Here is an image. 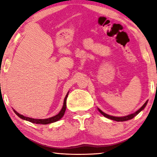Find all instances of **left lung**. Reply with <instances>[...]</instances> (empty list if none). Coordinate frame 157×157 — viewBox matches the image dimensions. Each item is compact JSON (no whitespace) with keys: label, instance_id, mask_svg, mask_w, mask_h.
<instances>
[{"label":"left lung","instance_id":"8db88e82","mask_svg":"<svg viewBox=\"0 0 157 157\" xmlns=\"http://www.w3.org/2000/svg\"><path fill=\"white\" fill-rule=\"evenodd\" d=\"M147 104V101L145 102V104L143 105L141 107L140 109H139L138 111H136V112L134 113H132V114L130 115H128V116H126V117H113V116H110V115H108L106 114V113H105L103 112L102 111H101L99 109H98V111H99V112L101 113L103 116H104L105 117L108 118V119H112V120H114V121H127V120H129V119H132L134 118V117H136V116L138 114V113L140 112L141 110H143L144 109V107L146 106V105Z\"/></svg>","mask_w":157,"mask_h":157}]
</instances>
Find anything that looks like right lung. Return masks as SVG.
<instances>
[{
  "instance_id": "1",
  "label": "right lung",
  "mask_w": 157,
  "mask_h": 157,
  "mask_svg": "<svg viewBox=\"0 0 157 157\" xmlns=\"http://www.w3.org/2000/svg\"><path fill=\"white\" fill-rule=\"evenodd\" d=\"M68 94L66 96L65 98H64V101H63V106L62 107L61 110L60 111V112L58 113L57 115L54 116V117L48 118V119H32V118H29V117H24V116L20 114L18 112H16V111H13L16 114L21 118V119L26 120V121H29L30 122H32V123L34 124H51V123H53V122L59 121V119H61L63 116L64 115V113L66 111V98H67L68 96Z\"/></svg>"
}]
</instances>
